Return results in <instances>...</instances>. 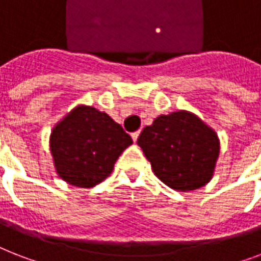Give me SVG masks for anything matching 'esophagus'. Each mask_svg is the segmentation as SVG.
Masks as SVG:
<instances>
[{"label": "esophagus", "instance_id": "34e87169", "mask_svg": "<svg viewBox=\"0 0 261 261\" xmlns=\"http://www.w3.org/2000/svg\"><path fill=\"white\" fill-rule=\"evenodd\" d=\"M139 134H141V131H135V133H133V134H131V138H133V141H134V142H137V139H138Z\"/></svg>", "mask_w": 261, "mask_h": 261}]
</instances>
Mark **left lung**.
Listing matches in <instances>:
<instances>
[{"label": "left lung", "instance_id": "1", "mask_svg": "<svg viewBox=\"0 0 261 261\" xmlns=\"http://www.w3.org/2000/svg\"><path fill=\"white\" fill-rule=\"evenodd\" d=\"M157 177L176 191H194L214 176L219 138L202 119L180 110L160 115L137 141Z\"/></svg>", "mask_w": 261, "mask_h": 261}]
</instances>
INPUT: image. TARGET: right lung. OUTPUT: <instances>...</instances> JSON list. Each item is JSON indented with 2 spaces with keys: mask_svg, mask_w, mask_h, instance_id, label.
Listing matches in <instances>:
<instances>
[{
  "mask_svg": "<svg viewBox=\"0 0 261 261\" xmlns=\"http://www.w3.org/2000/svg\"><path fill=\"white\" fill-rule=\"evenodd\" d=\"M133 139L106 112L80 104L51 130L50 151L63 181L92 188L106 180Z\"/></svg>",
  "mask_w": 261,
  "mask_h": 261,
  "instance_id": "right-lung-1",
  "label": "right lung"
}]
</instances>
